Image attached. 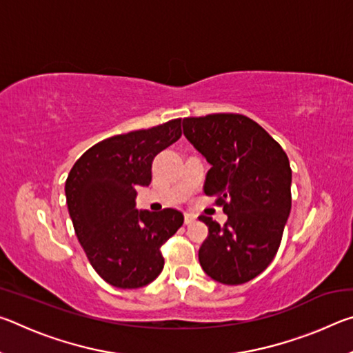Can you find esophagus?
I'll return each instance as SVG.
<instances>
[{
  "mask_svg": "<svg viewBox=\"0 0 353 353\" xmlns=\"http://www.w3.org/2000/svg\"><path fill=\"white\" fill-rule=\"evenodd\" d=\"M194 221H196V216H194V214H191V213H185V224L190 225L191 223H194Z\"/></svg>",
  "mask_w": 353,
  "mask_h": 353,
  "instance_id": "34e87169",
  "label": "esophagus"
}]
</instances>
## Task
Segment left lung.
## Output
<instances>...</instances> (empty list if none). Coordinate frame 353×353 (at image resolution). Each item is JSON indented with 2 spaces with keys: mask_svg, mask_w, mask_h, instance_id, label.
Wrapping results in <instances>:
<instances>
[{
  "mask_svg": "<svg viewBox=\"0 0 353 353\" xmlns=\"http://www.w3.org/2000/svg\"><path fill=\"white\" fill-rule=\"evenodd\" d=\"M183 135L212 165L204 193L216 196L227 223L199 219L208 236L199 263L208 277L241 285L276 256L291 212V168L282 146L252 119L236 113L183 118Z\"/></svg>",
  "mask_w": 353,
  "mask_h": 353,
  "instance_id": "1",
  "label": "left lung"
}]
</instances>
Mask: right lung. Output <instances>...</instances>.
Listing matches in <instances>:
<instances>
[{
    "instance_id": "1",
    "label": "right lung",
    "mask_w": 353,
    "mask_h": 353,
    "mask_svg": "<svg viewBox=\"0 0 353 353\" xmlns=\"http://www.w3.org/2000/svg\"><path fill=\"white\" fill-rule=\"evenodd\" d=\"M181 119L110 137L83 152L65 182L77 240L93 270L115 288H141L163 270L162 244L183 224L174 208L137 210L155 155L181 139Z\"/></svg>"
}]
</instances>
